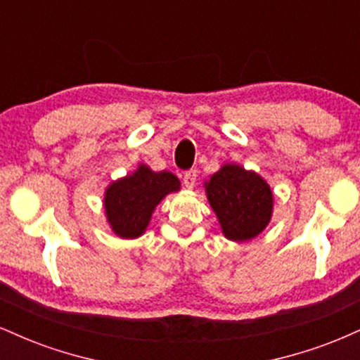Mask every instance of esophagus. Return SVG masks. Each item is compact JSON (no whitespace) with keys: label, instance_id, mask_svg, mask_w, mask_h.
Segmentation results:
<instances>
[{"label":"esophagus","instance_id":"esophagus-1","mask_svg":"<svg viewBox=\"0 0 360 360\" xmlns=\"http://www.w3.org/2000/svg\"><path fill=\"white\" fill-rule=\"evenodd\" d=\"M196 176L198 172L194 171V169H191V171H186L184 176H183V183L188 189H193L194 184H196Z\"/></svg>","mask_w":360,"mask_h":360}]
</instances>
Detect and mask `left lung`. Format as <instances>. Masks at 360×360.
Listing matches in <instances>:
<instances>
[{
    "label": "left lung",
    "instance_id": "left-lung-1",
    "mask_svg": "<svg viewBox=\"0 0 360 360\" xmlns=\"http://www.w3.org/2000/svg\"><path fill=\"white\" fill-rule=\"evenodd\" d=\"M205 193L229 240H252L269 225L274 194L255 171H247L240 164H223L205 181Z\"/></svg>",
    "mask_w": 360,
    "mask_h": 360
}]
</instances>
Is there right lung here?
<instances>
[{
  "label": "right lung",
  "mask_w": 360,
  "mask_h": 360,
  "mask_svg": "<svg viewBox=\"0 0 360 360\" xmlns=\"http://www.w3.org/2000/svg\"><path fill=\"white\" fill-rule=\"evenodd\" d=\"M181 189V181L169 171H152L140 162L130 174L111 181L103 196L106 221L120 238H139L146 233L155 206Z\"/></svg>",
  "instance_id": "right-lung-1"
}]
</instances>
